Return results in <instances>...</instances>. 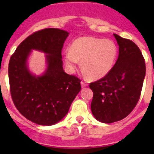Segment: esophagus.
<instances>
[{
  "mask_svg": "<svg viewBox=\"0 0 154 154\" xmlns=\"http://www.w3.org/2000/svg\"><path fill=\"white\" fill-rule=\"evenodd\" d=\"M81 85H82V87H85L88 85V83H87L86 82H85V81H82Z\"/></svg>",
  "mask_w": 154,
  "mask_h": 154,
  "instance_id": "34e87169",
  "label": "esophagus"
}]
</instances>
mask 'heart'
Instances as JSON below:
<instances>
[{
    "label": "heart",
    "instance_id": "1",
    "mask_svg": "<svg viewBox=\"0 0 154 154\" xmlns=\"http://www.w3.org/2000/svg\"><path fill=\"white\" fill-rule=\"evenodd\" d=\"M118 56L114 41L95 37H80L73 42L71 51L65 52L68 69L73 72L82 62L85 74L92 79H99L112 70Z\"/></svg>",
    "mask_w": 154,
    "mask_h": 154
}]
</instances>
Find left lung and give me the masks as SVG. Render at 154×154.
<instances>
[{
	"label": "left lung",
	"instance_id": "left-lung-1",
	"mask_svg": "<svg viewBox=\"0 0 154 154\" xmlns=\"http://www.w3.org/2000/svg\"><path fill=\"white\" fill-rule=\"evenodd\" d=\"M119 45V56L112 70L91 82L93 92L91 109L100 122L112 123L126 117L138 103L146 75L145 59L138 46L113 34Z\"/></svg>",
	"mask_w": 154,
	"mask_h": 154
}]
</instances>
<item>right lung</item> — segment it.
I'll use <instances>...</instances> for the list:
<instances>
[{"label":"right lung","mask_w":154,"mask_h":154,"mask_svg":"<svg viewBox=\"0 0 154 154\" xmlns=\"http://www.w3.org/2000/svg\"><path fill=\"white\" fill-rule=\"evenodd\" d=\"M69 34L58 28L35 31L17 46L9 61L14 104L21 115L37 124L51 126L60 121L81 90V80L62 68V50ZM31 49L47 54L48 69L42 76H32L27 70L26 61Z\"/></svg>","instance_id":"obj_1"}]
</instances>
